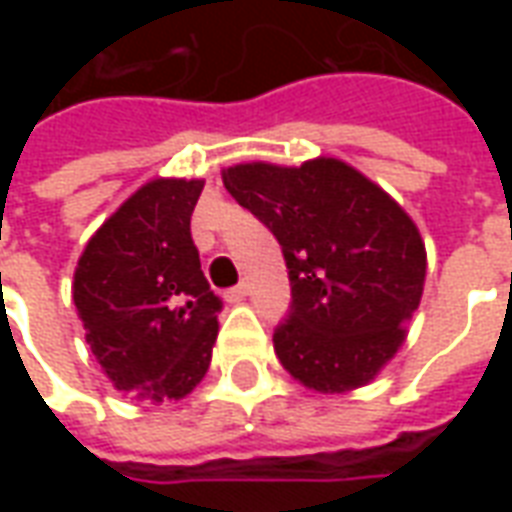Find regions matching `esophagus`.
<instances>
[{
  "instance_id": "34e87169",
  "label": "esophagus",
  "mask_w": 512,
  "mask_h": 512,
  "mask_svg": "<svg viewBox=\"0 0 512 512\" xmlns=\"http://www.w3.org/2000/svg\"><path fill=\"white\" fill-rule=\"evenodd\" d=\"M246 293H249V285H246V282H238L235 288H230L227 293H224V299H227V301H241Z\"/></svg>"
}]
</instances>
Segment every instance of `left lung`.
<instances>
[{"mask_svg":"<svg viewBox=\"0 0 512 512\" xmlns=\"http://www.w3.org/2000/svg\"><path fill=\"white\" fill-rule=\"evenodd\" d=\"M224 189L282 246L290 310L274 351L315 392L373 381L422 299L425 244L386 191L337 158L301 167L238 164Z\"/></svg>","mask_w":512,"mask_h":512,"instance_id":"1","label":"left lung"}]
</instances>
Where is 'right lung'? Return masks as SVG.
I'll list each match as a JSON object with an SVG mask.
<instances>
[{
    "label": "right lung",
    "instance_id": "right-lung-1",
    "mask_svg": "<svg viewBox=\"0 0 512 512\" xmlns=\"http://www.w3.org/2000/svg\"><path fill=\"white\" fill-rule=\"evenodd\" d=\"M202 180H150L90 238L73 274L87 343L120 392L178 400L211 365L222 299L200 268Z\"/></svg>",
    "mask_w": 512,
    "mask_h": 512
}]
</instances>
